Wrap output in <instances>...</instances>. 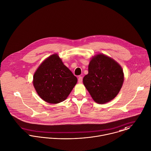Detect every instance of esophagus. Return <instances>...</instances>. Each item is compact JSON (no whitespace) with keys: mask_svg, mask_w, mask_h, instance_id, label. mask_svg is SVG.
I'll return each instance as SVG.
<instances>
[{"mask_svg":"<svg viewBox=\"0 0 151 151\" xmlns=\"http://www.w3.org/2000/svg\"><path fill=\"white\" fill-rule=\"evenodd\" d=\"M83 81V77L82 76H79L78 78V82L79 83H81Z\"/></svg>","mask_w":151,"mask_h":151,"instance_id":"obj_1","label":"esophagus"}]
</instances>
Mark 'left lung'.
<instances>
[{
    "mask_svg": "<svg viewBox=\"0 0 151 151\" xmlns=\"http://www.w3.org/2000/svg\"><path fill=\"white\" fill-rule=\"evenodd\" d=\"M88 70L83 82L93 100L101 104L112 100L123 83L121 66L112 58L99 54L90 61Z\"/></svg>",
    "mask_w": 151,
    "mask_h": 151,
    "instance_id": "obj_1",
    "label": "left lung"
}]
</instances>
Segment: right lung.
<instances>
[{
    "label": "right lung",
    "mask_w": 151,
    "mask_h": 151,
    "mask_svg": "<svg viewBox=\"0 0 151 151\" xmlns=\"http://www.w3.org/2000/svg\"><path fill=\"white\" fill-rule=\"evenodd\" d=\"M77 81V78L63 64L58 55L54 54L37 69L33 84L42 100L50 104H58L66 100Z\"/></svg>",
    "instance_id": "right-lung-1"
}]
</instances>
